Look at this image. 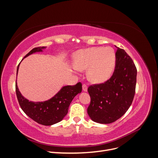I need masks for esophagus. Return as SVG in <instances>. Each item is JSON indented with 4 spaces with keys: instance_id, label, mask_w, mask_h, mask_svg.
<instances>
[{
    "instance_id": "esophagus-1",
    "label": "esophagus",
    "mask_w": 158,
    "mask_h": 158,
    "mask_svg": "<svg viewBox=\"0 0 158 158\" xmlns=\"http://www.w3.org/2000/svg\"><path fill=\"white\" fill-rule=\"evenodd\" d=\"M82 89H83L84 92H88V87H87V85H85V84H83V85H82Z\"/></svg>"
}]
</instances>
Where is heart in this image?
<instances>
[{"label":"heart","mask_w":158,"mask_h":158,"mask_svg":"<svg viewBox=\"0 0 158 158\" xmlns=\"http://www.w3.org/2000/svg\"><path fill=\"white\" fill-rule=\"evenodd\" d=\"M116 61V52L112 47H92L76 52L74 66L78 70L88 69L87 76L89 80L102 83L111 77Z\"/></svg>","instance_id":"heart-1"}]
</instances>
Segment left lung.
<instances>
[{
  "label": "left lung",
  "mask_w": 158,
  "mask_h": 158,
  "mask_svg": "<svg viewBox=\"0 0 158 158\" xmlns=\"http://www.w3.org/2000/svg\"><path fill=\"white\" fill-rule=\"evenodd\" d=\"M115 69L109 80L88 89L91 102L87 111L95 123L109 124L125 114L135 94L137 70L125 50L117 47Z\"/></svg>",
  "instance_id": "obj_1"
}]
</instances>
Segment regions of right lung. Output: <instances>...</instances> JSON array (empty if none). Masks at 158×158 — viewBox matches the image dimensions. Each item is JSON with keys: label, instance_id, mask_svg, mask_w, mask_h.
I'll return each instance as SVG.
<instances>
[{"label": "right lung", "instance_id": "add662e5", "mask_svg": "<svg viewBox=\"0 0 158 158\" xmlns=\"http://www.w3.org/2000/svg\"><path fill=\"white\" fill-rule=\"evenodd\" d=\"M45 49L46 47H36L28 52L24 58L35 52H43ZM20 64L17 67V75ZM82 89V85L80 82L75 85H66L62 87L51 99L45 102H34L23 96L16 83L17 98L23 111L33 121L45 126L52 125L63 120L68 113L70 103L76 95L81 93Z\"/></svg>", "mask_w": 158, "mask_h": 158}]
</instances>
